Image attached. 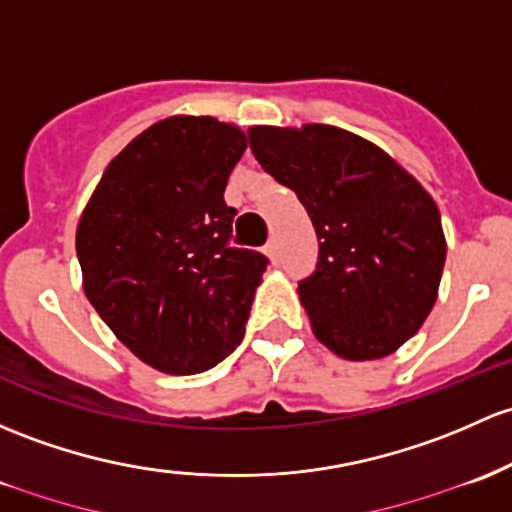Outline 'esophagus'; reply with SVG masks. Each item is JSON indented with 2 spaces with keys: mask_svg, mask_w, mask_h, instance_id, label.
Returning <instances> with one entry per match:
<instances>
[{
  "mask_svg": "<svg viewBox=\"0 0 512 512\" xmlns=\"http://www.w3.org/2000/svg\"><path fill=\"white\" fill-rule=\"evenodd\" d=\"M265 252H267V255L272 257V260H277V257H279V247H277V240H274V238L267 240V245H265Z\"/></svg>",
  "mask_w": 512,
  "mask_h": 512,
  "instance_id": "obj_1",
  "label": "esophagus"
}]
</instances>
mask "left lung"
Segmentation results:
<instances>
[{
	"instance_id": "1",
	"label": "left lung",
	"mask_w": 512,
	"mask_h": 512,
	"mask_svg": "<svg viewBox=\"0 0 512 512\" xmlns=\"http://www.w3.org/2000/svg\"><path fill=\"white\" fill-rule=\"evenodd\" d=\"M250 149L292 188L319 238L299 297L316 338L348 360L383 358L437 301L446 242L437 203L383 149L346 129L252 127Z\"/></svg>"
}]
</instances>
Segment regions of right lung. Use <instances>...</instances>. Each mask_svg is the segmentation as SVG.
<instances>
[{"label":"right lung","instance_id":"obj_1","mask_svg":"<svg viewBox=\"0 0 512 512\" xmlns=\"http://www.w3.org/2000/svg\"><path fill=\"white\" fill-rule=\"evenodd\" d=\"M247 147L213 117H171L122 149L78 223L83 287L117 338L152 368L203 373L245 336L270 260L233 247L223 198Z\"/></svg>","mask_w":512,"mask_h":512}]
</instances>
